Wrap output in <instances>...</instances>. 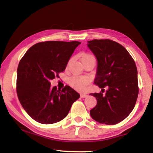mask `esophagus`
<instances>
[{"label":"esophagus","mask_w":153,"mask_h":153,"mask_svg":"<svg viewBox=\"0 0 153 153\" xmlns=\"http://www.w3.org/2000/svg\"><path fill=\"white\" fill-rule=\"evenodd\" d=\"M88 97V94H85V93H82L81 94H80V97L81 98H86Z\"/></svg>","instance_id":"esophagus-1"}]
</instances>
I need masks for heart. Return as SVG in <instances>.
I'll use <instances>...</instances> for the list:
<instances>
[{
	"label": "heart",
	"instance_id": "obj_1",
	"mask_svg": "<svg viewBox=\"0 0 153 153\" xmlns=\"http://www.w3.org/2000/svg\"><path fill=\"white\" fill-rule=\"evenodd\" d=\"M87 58H94L95 57L92 55L90 53L84 54L82 56V59H87ZM90 83V79L86 76H77V75H74L71 76L69 80V84L70 86L73 88L75 90H79V91H83L86 89L87 86H88Z\"/></svg>",
	"mask_w": 153,
	"mask_h": 153
}]
</instances>
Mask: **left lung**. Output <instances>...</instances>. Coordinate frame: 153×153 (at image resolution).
I'll list each match as a JSON object with an SVG mask.
<instances>
[{"label": "left lung", "instance_id": "8db88e82", "mask_svg": "<svg viewBox=\"0 0 153 153\" xmlns=\"http://www.w3.org/2000/svg\"><path fill=\"white\" fill-rule=\"evenodd\" d=\"M88 42L98 60L94 83L102 89L90 94L97 98V105L90 114L97 122L115 125L130 114L138 98L135 61L122 45L113 40H92Z\"/></svg>", "mask_w": 153, "mask_h": 153}]
</instances>
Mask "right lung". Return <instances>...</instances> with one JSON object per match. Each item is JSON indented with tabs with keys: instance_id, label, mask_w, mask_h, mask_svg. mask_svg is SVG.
<instances>
[{
	"instance_id": "right-lung-1",
	"label": "right lung",
	"mask_w": 153,
	"mask_h": 153,
	"mask_svg": "<svg viewBox=\"0 0 153 153\" xmlns=\"http://www.w3.org/2000/svg\"><path fill=\"white\" fill-rule=\"evenodd\" d=\"M77 41H45L30 47L17 67V94L23 108L33 120L43 124L61 121L79 94L69 86L51 88L77 46Z\"/></svg>"
}]
</instances>
